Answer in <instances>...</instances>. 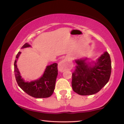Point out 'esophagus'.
I'll use <instances>...</instances> for the list:
<instances>
[{"label": "esophagus", "instance_id": "1", "mask_svg": "<svg viewBox=\"0 0 124 124\" xmlns=\"http://www.w3.org/2000/svg\"><path fill=\"white\" fill-rule=\"evenodd\" d=\"M73 67V64L70 61L67 59H64L59 62L58 65L59 70L60 72H64L67 70H70Z\"/></svg>", "mask_w": 124, "mask_h": 124}]
</instances>
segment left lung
Returning a JSON list of instances; mask_svg holds the SVG:
<instances>
[{"instance_id":"obj_1","label":"left lung","mask_w":124,"mask_h":124,"mask_svg":"<svg viewBox=\"0 0 124 124\" xmlns=\"http://www.w3.org/2000/svg\"><path fill=\"white\" fill-rule=\"evenodd\" d=\"M86 59L76 60L77 65L72 74V86L74 92L81 95H90L101 90L109 81L111 73V61L105 52L94 64L85 62Z\"/></svg>"}]
</instances>
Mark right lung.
<instances>
[{"label": "right lung", "mask_w": 124, "mask_h": 124, "mask_svg": "<svg viewBox=\"0 0 124 124\" xmlns=\"http://www.w3.org/2000/svg\"><path fill=\"white\" fill-rule=\"evenodd\" d=\"M30 47L28 43H25L22 48ZM21 52H18L16 56L14 63V72L17 83L23 91L30 96L36 98H48L53 94L55 87L58 70L57 64L54 63L47 66L43 76L40 78L31 82H25L20 76L17 66V61Z\"/></svg>", "instance_id": "right-lung-1"}]
</instances>
